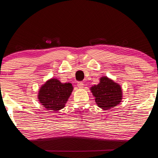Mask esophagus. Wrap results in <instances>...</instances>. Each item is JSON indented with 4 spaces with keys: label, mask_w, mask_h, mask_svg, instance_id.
<instances>
[{
    "label": "esophagus",
    "mask_w": 158,
    "mask_h": 158,
    "mask_svg": "<svg viewBox=\"0 0 158 158\" xmlns=\"http://www.w3.org/2000/svg\"><path fill=\"white\" fill-rule=\"evenodd\" d=\"M77 86H78L79 89H83V88H84V83L82 81H79L77 83Z\"/></svg>",
    "instance_id": "esophagus-1"
}]
</instances>
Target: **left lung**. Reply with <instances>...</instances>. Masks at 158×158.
I'll list each match as a JSON object with an SVG mask.
<instances>
[{"instance_id": "8db88e82", "label": "left lung", "mask_w": 158, "mask_h": 158, "mask_svg": "<svg viewBox=\"0 0 158 158\" xmlns=\"http://www.w3.org/2000/svg\"><path fill=\"white\" fill-rule=\"evenodd\" d=\"M90 90L99 107L105 110L113 108L121 102V86L106 77H102L100 82L91 87Z\"/></svg>"}]
</instances>
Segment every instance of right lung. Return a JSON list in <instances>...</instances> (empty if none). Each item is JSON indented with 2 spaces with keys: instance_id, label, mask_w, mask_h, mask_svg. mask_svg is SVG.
Here are the masks:
<instances>
[{
  "instance_id": "1",
  "label": "right lung",
  "mask_w": 158,
  "mask_h": 158,
  "mask_svg": "<svg viewBox=\"0 0 158 158\" xmlns=\"http://www.w3.org/2000/svg\"><path fill=\"white\" fill-rule=\"evenodd\" d=\"M73 90L70 83L62 84L56 79H50L40 90L39 101L47 110H60L65 106Z\"/></svg>"
}]
</instances>
